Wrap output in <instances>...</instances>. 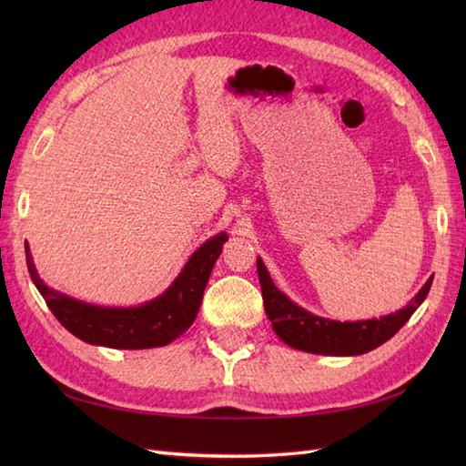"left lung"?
Instances as JSON below:
<instances>
[{
    "instance_id": "obj_1",
    "label": "left lung",
    "mask_w": 466,
    "mask_h": 466,
    "mask_svg": "<svg viewBox=\"0 0 466 466\" xmlns=\"http://www.w3.org/2000/svg\"><path fill=\"white\" fill-rule=\"evenodd\" d=\"M256 266H258L264 309L274 332L280 336L282 342L296 350L324 356H359L379 349L409 322L414 310L427 299L432 284L431 276L417 296L397 312L370 320L340 322L304 310L302 306L292 302L289 296L276 289L262 258H256Z\"/></svg>"
}]
</instances>
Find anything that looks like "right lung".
<instances>
[{"mask_svg":"<svg viewBox=\"0 0 466 466\" xmlns=\"http://www.w3.org/2000/svg\"><path fill=\"white\" fill-rule=\"evenodd\" d=\"M226 240V232L212 236L187 258L182 272L160 296H156L150 302L127 306V309H120V306L110 309V306L82 302L49 289L39 279L29 246H25V262L35 289L44 296L47 309L54 312L66 330L94 346L142 350L170 344L190 329L198 310H200L204 289L210 280L212 268L218 256L222 254Z\"/></svg>","mask_w":466,"mask_h":466,"instance_id":"obj_1","label":"right lung"}]
</instances>
